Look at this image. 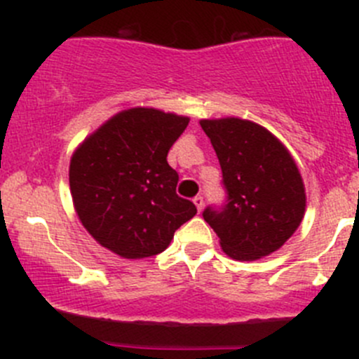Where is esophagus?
I'll list each match as a JSON object with an SVG mask.
<instances>
[{
  "instance_id": "1",
  "label": "esophagus",
  "mask_w": 359,
  "mask_h": 359,
  "mask_svg": "<svg viewBox=\"0 0 359 359\" xmlns=\"http://www.w3.org/2000/svg\"><path fill=\"white\" fill-rule=\"evenodd\" d=\"M193 203H194V205H196L198 212H201L203 205H205V200H203V196H196V198H194V200H193Z\"/></svg>"
}]
</instances>
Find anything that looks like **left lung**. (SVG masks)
I'll return each mask as SVG.
<instances>
[{"mask_svg": "<svg viewBox=\"0 0 359 359\" xmlns=\"http://www.w3.org/2000/svg\"><path fill=\"white\" fill-rule=\"evenodd\" d=\"M220 168L226 203L206 206L203 219L236 260L276 252L297 231L306 212L302 177L287 147L248 119H201Z\"/></svg>", "mask_w": 359, "mask_h": 359, "instance_id": "1", "label": "left lung"}]
</instances>
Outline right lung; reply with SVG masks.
I'll return each instance as SVG.
<instances>
[{"label":"right lung","instance_id":"1","mask_svg":"<svg viewBox=\"0 0 359 359\" xmlns=\"http://www.w3.org/2000/svg\"><path fill=\"white\" fill-rule=\"evenodd\" d=\"M187 123L186 116L133 107L107 119L74 151L72 203L104 248L125 259L158 255L196 215L194 203L175 193L179 173L166 161Z\"/></svg>","mask_w":359,"mask_h":359}]
</instances>
